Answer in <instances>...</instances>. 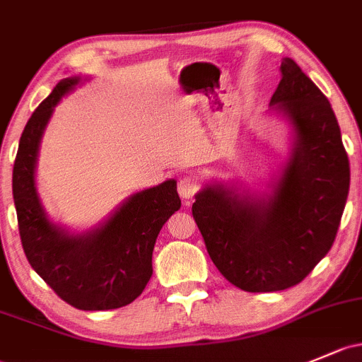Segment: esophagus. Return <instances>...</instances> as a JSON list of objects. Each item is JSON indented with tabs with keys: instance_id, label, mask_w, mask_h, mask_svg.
I'll return each mask as SVG.
<instances>
[{
	"instance_id": "1",
	"label": "esophagus",
	"mask_w": 362,
	"mask_h": 362,
	"mask_svg": "<svg viewBox=\"0 0 362 362\" xmlns=\"http://www.w3.org/2000/svg\"><path fill=\"white\" fill-rule=\"evenodd\" d=\"M197 189H199V182L192 175H185V177H182L178 180V194H180V197L185 203H189L196 196Z\"/></svg>"
}]
</instances>
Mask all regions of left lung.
I'll return each instance as SVG.
<instances>
[{
	"label": "left lung",
	"mask_w": 362,
	"mask_h": 362,
	"mask_svg": "<svg viewBox=\"0 0 362 362\" xmlns=\"http://www.w3.org/2000/svg\"><path fill=\"white\" fill-rule=\"evenodd\" d=\"M272 114L290 127V152L269 192L211 180L192 215L213 264L251 293L305 279L332 250L351 185V166L328 98L290 57L281 62Z\"/></svg>",
	"instance_id": "8db88e82"
}]
</instances>
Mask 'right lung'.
Listing matches in <instances>:
<instances>
[{
    "instance_id": "obj_1",
    "label": "right lung",
    "mask_w": 362,
    "mask_h": 362,
    "mask_svg": "<svg viewBox=\"0 0 362 362\" xmlns=\"http://www.w3.org/2000/svg\"><path fill=\"white\" fill-rule=\"evenodd\" d=\"M86 79H62L33 112L18 142L11 187L30 267L76 309L111 310L132 303L147 286L156 239L182 203L177 180L170 178L128 196L88 230L74 232L50 220L36 187L41 139L55 105Z\"/></svg>"
}]
</instances>
